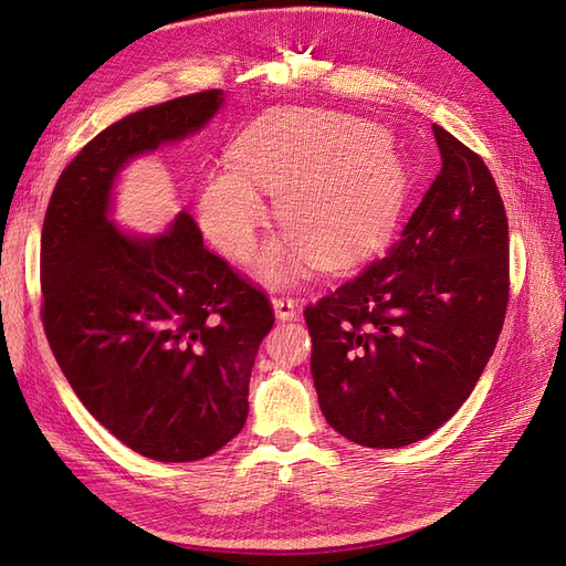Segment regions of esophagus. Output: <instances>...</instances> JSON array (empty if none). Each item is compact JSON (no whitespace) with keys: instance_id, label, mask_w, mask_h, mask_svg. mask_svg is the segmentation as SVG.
I'll use <instances>...</instances> for the list:
<instances>
[{"instance_id":"34e87169","label":"esophagus","mask_w":566,"mask_h":566,"mask_svg":"<svg viewBox=\"0 0 566 566\" xmlns=\"http://www.w3.org/2000/svg\"><path fill=\"white\" fill-rule=\"evenodd\" d=\"M273 310L281 321H293L297 316V304L290 295H273Z\"/></svg>"}]
</instances>
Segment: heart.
<instances>
[{"instance_id": "obj_1", "label": "heart", "mask_w": 566, "mask_h": 566, "mask_svg": "<svg viewBox=\"0 0 566 566\" xmlns=\"http://www.w3.org/2000/svg\"><path fill=\"white\" fill-rule=\"evenodd\" d=\"M238 169H219L200 193V227L231 260H245L266 208L254 186L276 193V217L293 233L260 256L262 276L295 279L304 248L339 260L370 248L397 219L406 175L382 134L345 115H276L233 146Z\"/></svg>"}]
</instances>
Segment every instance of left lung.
I'll list each match as a JSON object with an SVG mask.
<instances>
[{"label":"left lung","mask_w":566,"mask_h":566,"mask_svg":"<svg viewBox=\"0 0 566 566\" xmlns=\"http://www.w3.org/2000/svg\"><path fill=\"white\" fill-rule=\"evenodd\" d=\"M441 169L382 260L306 304L325 420L368 449L430 437L472 394L510 297L507 214L486 163L432 127Z\"/></svg>","instance_id":"left-lung-1"}]
</instances>
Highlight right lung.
Here are the masks:
<instances>
[{"label": "right lung", "mask_w": 566, "mask_h": 566, "mask_svg": "<svg viewBox=\"0 0 566 566\" xmlns=\"http://www.w3.org/2000/svg\"><path fill=\"white\" fill-rule=\"evenodd\" d=\"M219 90L117 119L67 165L42 227V325L84 408L150 460L208 458L243 430L260 342L273 325L262 287L202 243L181 212L167 233L113 229L117 169L200 129Z\"/></svg>", "instance_id": "1"}]
</instances>
